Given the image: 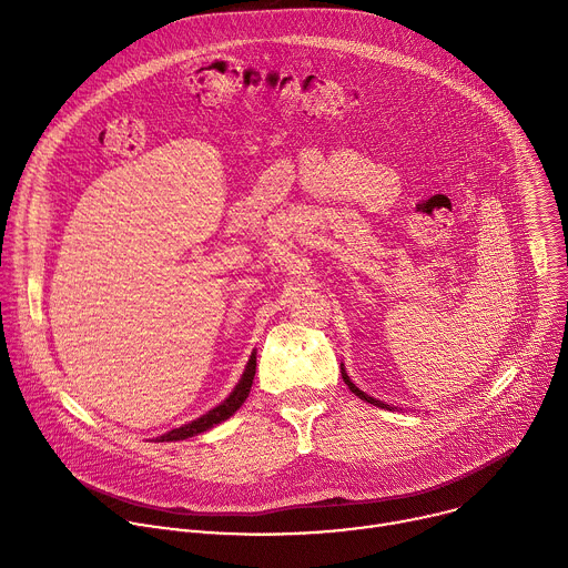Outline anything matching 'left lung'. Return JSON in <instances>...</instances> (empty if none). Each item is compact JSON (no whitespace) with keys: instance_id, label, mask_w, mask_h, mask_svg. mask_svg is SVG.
<instances>
[{"instance_id":"1","label":"left lung","mask_w":568,"mask_h":568,"mask_svg":"<svg viewBox=\"0 0 568 568\" xmlns=\"http://www.w3.org/2000/svg\"><path fill=\"white\" fill-rule=\"evenodd\" d=\"M342 377H344V382H346V384H348V388H351V390H353V393H355V395H357V397H362V399H366V402H371V404H375V407H382V409H384V407H388V404H382V402H379V399H375V397H371V395H366V393H364V390H359V388H357V386H355V384H353V382H351V379H348V375H346V371H342Z\"/></svg>"}]
</instances>
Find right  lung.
Here are the masks:
<instances>
[{
  "label": "right lung",
  "instance_id": "add662e5",
  "mask_svg": "<svg viewBox=\"0 0 568 568\" xmlns=\"http://www.w3.org/2000/svg\"><path fill=\"white\" fill-rule=\"evenodd\" d=\"M254 375H256V353L252 355V359H250V364H247L245 373H242V377H240L237 386L233 388V393H231L222 404H217L215 409H211V412H209V414H204L202 418H197V420H193V423H189V425H184V427L171 429L169 434L159 436L156 440H159V443L184 440V438L197 436V434H202V432L211 429L213 425H217V423L226 420L229 416H233V414L242 407V402L247 399V395H250V390H252V384H254Z\"/></svg>",
  "mask_w": 568,
  "mask_h": 568
}]
</instances>
